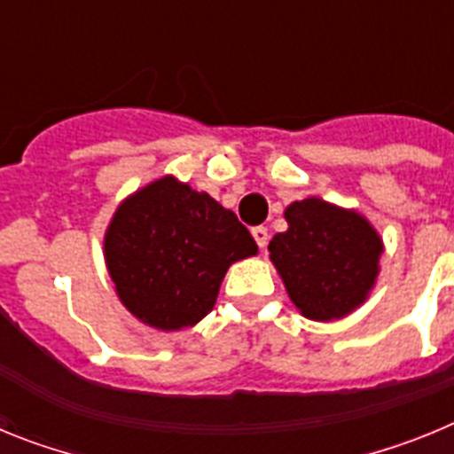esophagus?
<instances>
[{
	"instance_id": "34e87169",
	"label": "esophagus",
	"mask_w": 454,
	"mask_h": 454,
	"mask_svg": "<svg viewBox=\"0 0 454 454\" xmlns=\"http://www.w3.org/2000/svg\"><path fill=\"white\" fill-rule=\"evenodd\" d=\"M252 236H254L256 246L262 247V250L268 246V239H270V234H268V227H263V224L254 227V230H252Z\"/></svg>"
}]
</instances>
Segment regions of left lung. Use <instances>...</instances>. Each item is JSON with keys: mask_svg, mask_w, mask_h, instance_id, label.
<instances>
[{"mask_svg": "<svg viewBox=\"0 0 454 454\" xmlns=\"http://www.w3.org/2000/svg\"><path fill=\"white\" fill-rule=\"evenodd\" d=\"M288 231L268 246L295 307L311 320H334L366 300L382 240L359 214L309 198L284 214Z\"/></svg>", "mask_w": 454, "mask_h": 454, "instance_id": "1", "label": "left lung"}]
</instances>
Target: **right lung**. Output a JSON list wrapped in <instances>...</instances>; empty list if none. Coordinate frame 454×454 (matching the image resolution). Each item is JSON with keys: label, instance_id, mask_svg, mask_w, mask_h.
Masks as SVG:
<instances>
[{"label": "right lung", "instance_id": "1", "mask_svg": "<svg viewBox=\"0 0 454 454\" xmlns=\"http://www.w3.org/2000/svg\"><path fill=\"white\" fill-rule=\"evenodd\" d=\"M104 250L124 307L156 330L172 332L214 309L227 268L256 254V243L234 211L163 177L118 208Z\"/></svg>", "mask_w": 454, "mask_h": 454}]
</instances>
